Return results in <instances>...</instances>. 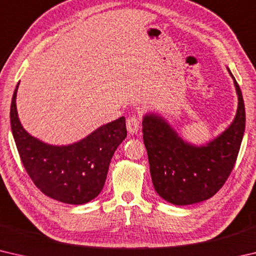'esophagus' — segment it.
Returning <instances> with one entry per match:
<instances>
[{
	"mask_svg": "<svg viewBox=\"0 0 256 256\" xmlns=\"http://www.w3.org/2000/svg\"><path fill=\"white\" fill-rule=\"evenodd\" d=\"M126 126H128V131L131 134L138 133V130H140V118H138V116L136 115L130 116L126 120Z\"/></svg>",
	"mask_w": 256,
	"mask_h": 256,
	"instance_id": "34e87169",
	"label": "esophagus"
}]
</instances>
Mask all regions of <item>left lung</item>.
<instances>
[{"instance_id":"left-lung-1","label":"left lung","mask_w":256,"mask_h":256,"mask_svg":"<svg viewBox=\"0 0 256 256\" xmlns=\"http://www.w3.org/2000/svg\"><path fill=\"white\" fill-rule=\"evenodd\" d=\"M229 74L238 96L236 116L226 131L206 146L184 141L156 114H146L142 120L151 180L167 202L188 206L208 200L222 188L235 166L245 131V106L240 86L230 71Z\"/></svg>"}]
</instances>
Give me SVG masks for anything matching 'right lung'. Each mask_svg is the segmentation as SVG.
<instances>
[{
	"mask_svg": "<svg viewBox=\"0 0 256 256\" xmlns=\"http://www.w3.org/2000/svg\"><path fill=\"white\" fill-rule=\"evenodd\" d=\"M11 102V130L21 162L45 196L68 204H84L102 192L112 154L126 138L125 118L102 125L70 146H50L26 131Z\"/></svg>",
	"mask_w": 256,
	"mask_h": 256,
	"instance_id": "obj_1",
	"label": "right lung"
}]
</instances>
